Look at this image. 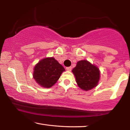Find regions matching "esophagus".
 <instances>
[{
  "label": "esophagus",
  "instance_id": "obj_1",
  "mask_svg": "<svg viewBox=\"0 0 130 130\" xmlns=\"http://www.w3.org/2000/svg\"><path fill=\"white\" fill-rule=\"evenodd\" d=\"M66 69H67V70H68V71H71L72 70V67H67L66 68Z\"/></svg>",
  "mask_w": 130,
  "mask_h": 130
}]
</instances>
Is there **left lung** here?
Listing matches in <instances>:
<instances>
[{"label":"left lung","mask_w":130,"mask_h":130,"mask_svg":"<svg viewBox=\"0 0 130 130\" xmlns=\"http://www.w3.org/2000/svg\"><path fill=\"white\" fill-rule=\"evenodd\" d=\"M72 72L75 76L78 86L84 91L93 89L98 85L100 80L99 68L87 60L77 62Z\"/></svg>","instance_id":"8db88e82"}]
</instances>
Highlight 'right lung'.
Masks as SVG:
<instances>
[{
  "instance_id": "obj_1",
  "label": "right lung",
  "mask_w": 130,
  "mask_h": 130,
  "mask_svg": "<svg viewBox=\"0 0 130 130\" xmlns=\"http://www.w3.org/2000/svg\"><path fill=\"white\" fill-rule=\"evenodd\" d=\"M65 69L54 57L41 60L34 68L33 78L43 88H50L57 83Z\"/></svg>"
}]
</instances>
